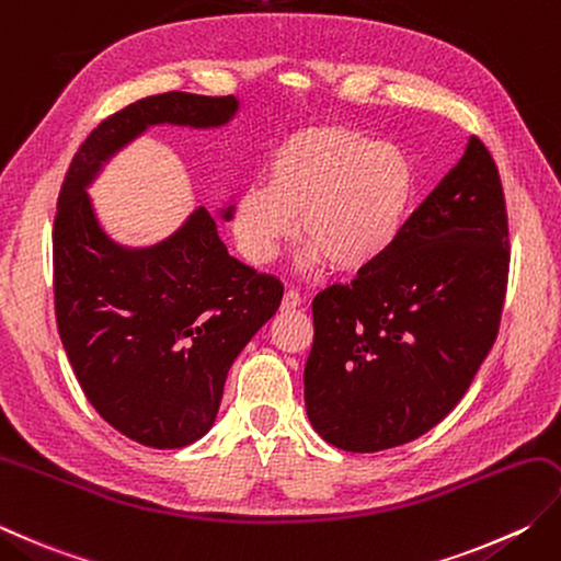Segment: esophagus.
<instances>
[{
    "instance_id": "obj_1",
    "label": "esophagus",
    "mask_w": 561,
    "mask_h": 561,
    "mask_svg": "<svg viewBox=\"0 0 561 561\" xmlns=\"http://www.w3.org/2000/svg\"><path fill=\"white\" fill-rule=\"evenodd\" d=\"M296 306H301V294L296 291V289H287V291H284V296H282V309H284V311H291V309H296Z\"/></svg>"
}]
</instances>
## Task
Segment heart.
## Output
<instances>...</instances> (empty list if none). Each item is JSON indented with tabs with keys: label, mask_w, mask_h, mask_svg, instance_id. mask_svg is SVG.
Wrapping results in <instances>:
<instances>
[{
	"label": "heart",
	"mask_w": 561,
	"mask_h": 561,
	"mask_svg": "<svg viewBox=\"0 0 561 561\" xmlns=\"http://www.w3.org/2000/svg\"><path fill=\"white\" fill-rule=\"evenodd\" d=\"M413 186L411 162L391 142L343 126L301 128L272 152L267 184L240 192L236 240L248 260L265 265L299 224L306 270L325 262L340 272L365 270L399 238Z\"/></svg>",
	"instance_id": "b5f03b06"
}]
</instances>
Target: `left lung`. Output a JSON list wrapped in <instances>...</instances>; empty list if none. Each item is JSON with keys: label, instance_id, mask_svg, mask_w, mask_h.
I'll use <instances>...</instances> for the list:
<instances>
[{"label": "left lung", "instance_id": "1", "mask_svg": "<svg viewBox=\"0 0 561 561\" xmlns=\"http://www.w3.org/2000/svg\"><path fill=\"white\" fill-rule=\"evenodd\" d=\"M508 262L499 168L471 136L387 255L313 299V431L345 453H379L440 423L499 335Z\"/></svg>", "mask_w": 561, "mask_h": 561}]
</instances>
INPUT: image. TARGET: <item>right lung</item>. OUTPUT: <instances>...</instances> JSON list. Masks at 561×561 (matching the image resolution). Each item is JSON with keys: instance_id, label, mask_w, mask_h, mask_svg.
<instances>
[{"instance_id": "1", "label": "right lung", "mask_w": 561, "mask_h": 561, "mask_svg": "<svg viewBox=\"0 0 561 561\" xmlns=\"http://www.w3.org/2000/svg\"><path fill=\"white\" fill-rule=\"evenodd\" d=\"M236 112V96L138 99L87 136L58 196L53 291L62 347L96 413L146 447L178 449L211 431L230 365L279 309L284 287L228 255L204 206L162 243L118 245L87 186L148 126L216 128ZM221 216L230 221L233 206Z\"/></svg>"}]
</instances>
